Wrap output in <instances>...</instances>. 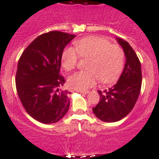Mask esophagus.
Returning a JSON list of instances; mask_svg holds the SVG:
<instances>
[{
	"label": "esophagus",
	"instance_id": "esophagus-1",
	"mask_svg": "<svg viewBox=\"0 0 159 159\" xmlns=\"http://www.w3.org/2000/svg\"><path fill=\"white\" fill-rule=\"evenodd\" d=\"M77 92H80V93H82V94H87V93H89L88 91H84V90H77Z\"/></svg>",
	"mask_w": 159,
	"mask_h": 159
}]
</instances>
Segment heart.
I'll use <instances>...</instances> for the list:
<instances>
[{
	"instance_id": "heart-1",
	"label": "heart",
	"mask_w": 159,
	"mask_h": 159,
	"mask_svg": "<svg viewBox=\"0 0 159 159\" xmlns=\"http://www.w3.org/2000/svg\"><path fill=\"white\" fill-rule=\"evenodd\" d=\"M75 48L67 47L61 57L62 66L67 71L73 69L81 57H92L87 71L74 72L68 77L69 87L86 90L94 86L98 78L103 83L115 81L122 72L125 54L122 48L111 44L108 39L99 36H88L75 42Z\"/></svg>"
}]
</instances>
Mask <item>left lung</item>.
<instances>
[{
	"label": "left lung",
	"instance_id": "1",
	"mask_svg": "<svg viewBox=\"0 0 159 159\" xmlns=\"http://www.w3.org/2000/svg\"><path fill=\"white\" fill-rule=\"evenodd\" d=\"M116 41L125 56V67L118 82L100 95L99 103L92 108L95 116L104 122H116L128 115L135 105L142 84L141 64L128 42L120 38Z\"/></svg>",
	"mask_w": 159,
	"mask_h": 159
}]
</instances>
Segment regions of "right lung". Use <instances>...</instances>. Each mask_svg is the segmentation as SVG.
<instances>
[{"mask_svg": "<svg viewBox=\"0 0 159 159\" xmlns=\"http://www.w3.org/2000/svg\"><path fill=\"white\" fill-rule=\"evenodd\" d=\"M75 37L60 31L41 34L19 59L17 93L29 115L41 123H56L69 109L70 92L62 89L65 80L59 72L63 49Z\"/></svg>", "mask_w": 159, "mask_h": 159, "instance_id": "obj_1", "label": "right lung"}]
</instances>
